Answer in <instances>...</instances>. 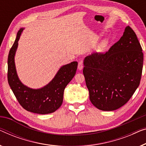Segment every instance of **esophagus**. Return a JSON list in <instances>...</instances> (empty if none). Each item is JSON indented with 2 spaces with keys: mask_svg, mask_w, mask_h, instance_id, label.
I'll return each instance as SVG.
<instances>
[{
  "mask_svg": "<svg viewBox=\"0 0 146 146\" xmlns=\"http://www.w3.org/2000/svg\"><path fill=\"white\" fill-rule=\"evenodd\" d=\"M83 62H82V60H80L78 62V69L79 70H81L83 68Z\"/></svg>",
  "mask_w": 146,
  "mask_h": 146,
  "instance_id": "obj_1",
  "label": "esophagus"
}]
</instances>
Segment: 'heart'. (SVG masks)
<instances>
[{"instance_id": "obj_1", "label": "heart", "mask_w": 146, "mask_h": 146, "mask_svg": "<svg viewBox=\"0 0 146 146\" xmlns=\"http://www.w3.org/2000/svg\"><path fill=\"white\" fill-rule=\"evenodd\" d=\"M108 45V40L107 39H104L103 41L100 42L98 44V45L97 46V50H101L103 48L107 47V45Z\"/></svg>"}]
</instances>
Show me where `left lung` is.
Listing matches in <instances>:
<instances>
[{"instance_id": "1", "label": "left lung", "mask_w": 146, "mask_h": 146, "mask_svg": "<svg viewBox=\"0 0 146 146\" xmlns=\"http://www.w3.org/2000/svg\"><path fill=\"white\" fill-rule=\"evenodd\" d=\"M143 61L140 43L129 26L109 51L86 56L83 74L92 104L105 111L125 105L140 85Z\"/></svg>"}]
</instances>
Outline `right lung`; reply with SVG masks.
<instances>
[{
  "instance_id": "obj_1",
  "label": "right lung",
  "mask_w": 146,
  "mask_h": 146,
  "mask_svg": "<svg viewBox=\"0 0 146 146\" xmlns=\"http://www.w3.org/2000/svg\"><path fill=\"white\" fill-rule=\"evenodd\" d=\"M24 29L18 31L8 54V84L19 103L26 111L41 115L54 113L62 105L64 90L75 76L78 62L74 61L61 66L53 79L43 88L32 89L25 86L17 74L14 61L18 41Z\"/></svg>"
}]
</instances>
